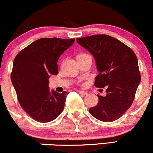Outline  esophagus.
Listing matches in <instances>:
<instances>
[{
  "instance_id": "1",
  "label": "esophagus",
  "mask_w": 153,
  "mask_h": 153,
  "mask_svg": "<svg viewBox=\"0 0 153 153\" xmlns=\"http://www.w3.org/2000/svg\"><path fill=\"white\" fill-rule=\"evenodd\" d=\"M79 93L81 94V95H87V92H85V91H82V90H79Z\"/></svg>"
}]
</instances>
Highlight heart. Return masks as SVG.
I'll return each instance as SVG.
<instances>
[{
  "mask_svg": "<svg viewBox=\"0 0 153 153\" xmlns=\"http://www.w3.org/2000/svg\"><path fill=\"white\" fill-rule=\"evenodd\" d=\"M81 55H85V54H81Z\"/></svg>",
  "mask_w": 153,
  "mask_h": 153,
  "instance_id": "heart-1",
  "label": "heart"
}]
</instances>
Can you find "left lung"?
<instances>
[{"label": "left lung", "mask_w": 153, "mask_h": 153, "mask_svg": "<svg viewBox=\"0 0 153 153\" xmlns=\"http://www.w3.org/2000/svg\"><path fill=\"white\" fill-rule=\"evenodd\" d=\"M95 58L99 74L96 87H106V95H97L98 103L89 112L104 122L117 120L131 107L141 81L136 54L118 39L106 35L76 39Z\"/></svg>", "instance_id": "obj_1"}]
</instances>
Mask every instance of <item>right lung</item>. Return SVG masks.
Wrapping results in <instances>:
<instances>
[{
  "mask_svg": "<svg viewBox=\"0 0 153 153\" xmlns=\"http://www.w3.org/2000/svg\"><path fill=\"white\" fill-rule=\"evenodd\" d=\"M75 39L41 38L20 51L13 63L11 82L20 105L31 118L47 123L61 114L68 92L49 90V77L58 74L60 56Z\"/></svg>",
  "mask_w": 153,
  "mask_h": 153,
  "instance_id": "add662e5",
  "label": "right lung"
}]
</instances>
